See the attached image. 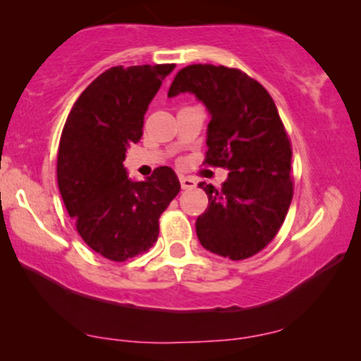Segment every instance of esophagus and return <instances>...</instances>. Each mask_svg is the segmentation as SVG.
Instances as JSON below:
<instances>
[{
	"label": "esophagus",
	"instance_id": "34e87169",
	"mask_svg": "<svg viewBox=\"0 0 361 361\" xmlns=\"http://www.w3.org/2000/svg\"><path fill=\"white\" fill-rule=\"evenodd\" d=\"M180 185H182V189H184V190H190V189H194V187H195V180L190 179V177L180 176Z\"/></svg>",
	"mask_w": 361,
	"mask_h": 361
}]
</instances>
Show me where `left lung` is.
I'll return each instance as SVG.
<instances>
[{"instance_id":"1","label":"left lung","mask_w":361,"mask_h":361,"mask_svg":"<svg viewBox=\"0 0 361 361\" xmlns=\"http://www.w3.org/2000/svg\"><path fill=\"white\" fill-rule=\"evenodd\" d=\"M190 92L210 111L204 164L228 169L221 189L200 182L209 207L197 219L199 241L233 261L266 248L294 194L290 141L268 90L240 68L194 63L180 68L169 97Z\"/></svg>"}]
</instances>
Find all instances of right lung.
<instances>
[{
	"label": "right lung",
	"instance_id": "add662e5",
	"mask_svg": "<svg viewBox=\"0 0 361 361\" xmlns=\"http://www.w3.org/2000/svg\"><path fill=\"white\" fill-rule=\"evenodd\" d=\"M174 63L111 67L73 103L57 154V182L82 240L98 255L126 261L157 241L159 216L180 182L162 166L128 179L126 149L142 136L145 113Z\"/></svg>",
	"mask_w": 361,
	"mask_h": 361
}]
</instances>
